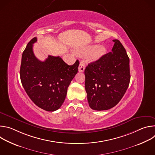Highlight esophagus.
Instances as JSON below:
<instances>
[{
  "label": "esophagus",
  "instance_id": "esophagus-1",
  "mask_svg": "<svg viewBox=\"0 0 155 155\" xmlns=\"http://www.w3.org/2000/svg\"><path fill=\"white\" fill-rule=\"evenodd\" d=\"M85 69V64L83 62H80L79 66H78V71L80 72H83Z\"/></svg>",
  "mask_w": 155,
  "mask_h": 155
}]
</instances>
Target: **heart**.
<instances>
[{
	"label": "heart",
	"instance_id": "b5f03b06",
	"mask_svg": "<svg viewBox=\"0 0 155 155\" xmlns=\"http://www.w3.org/2000/svg\"><path fill=\"white\" fill-rule=\"evenodd\" d=\"M107 49L103 45H88L78 50V53L81 55H87L91 61L99 60L106 53Z\"/></svg>",
	"mask_w": 155,
	"mask_h": 155
}]
</instances>
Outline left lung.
Here are the masks:
<instances>
[{
  "instance_id": "left-lung-1",
  "label": "left lung",
  "mask_w": 155,
  "mask_h": 155,
  "mask_svg": "<svg viewBox=\"0 0 155 155\" xmlns=\"http://www.w3.org/2000/svg\"><path fill=\"white\" fill-rule=\"evenodd\" d=\"M110 52L87 65L84 70L85 90L90 107L101 111L115 107L130 82L129 58L118 40Z\"/></svg>"
}]
</instances>
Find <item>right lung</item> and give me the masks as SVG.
I'll use <instances>...</instances> for the list:
<instances>
[{
	"label": "right lung",
	"mask_w": 155,
	"mask_h": 155,
	"mask_svg": "<svg viewBox=\"0 0 155 155\" xmlns=\"http://www.w3.org/2000/svg\"><path fill=\"white\" fill-rule=\"evenodd\" d=\"M36 41L37 37L33 38L22 54L20 78L32 101L46 111L53 112L64 102L68 88L78 72L79 61L69 65L59 56L50 55L41 61L33 52Z\"/></svg>",
	"instance_id": "1"
}]
</instances>
